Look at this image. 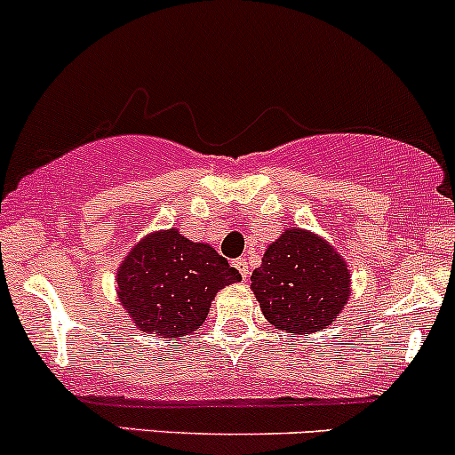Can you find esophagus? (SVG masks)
Here are the masks:
<instances>
[{
    "label": "esophagus",
    "instance_id": "obj_1",
    "mask_svg": "<svg viewBox=\"0 0 455 455\" xmlns=\"http://www.w3.org/2000/svg\"><path fill=\"white\" fill-rule=\"evenodd\" d=\"M235 268L240 270V273H242V277H244V279H249V275H251V268H249V261H246L244 257H240V259H235Z\"/></svg>",
    "mask_w": 455,
    "mask_h": 455
}]
</instances>
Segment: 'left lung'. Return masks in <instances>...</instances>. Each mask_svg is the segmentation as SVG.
<instances>
[{"label": "left lung", "instance_id": "8db88e82", "mask_svg": "<svg viewBox=\"0 0 455 455\" xmlns=\"http://www.w3.org/2000/svg\"><path fill=\"white\" fill-rule=\"evenodd\" d=\"M261 313L295 334L319 332L332 323L350 297V273L341 255L301 228L282 233L251 275Z\"/></svg>", "mask_w": 455, "mask_h": 455}]
</instances>
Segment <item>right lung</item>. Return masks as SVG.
Returning <instances> with one entry per match:
<instances>
[{
	"label": "right lung",
	"instance_id": "right-lung-1",
	"mask_svg": "<svg viewBox=\"0 0 455 455\" xmlns=\"http://www.w3.org/2000/svg\"><path fill=\"white\" fill-rule=\"evenodd\" d=\"M209 244L182 237L176 228L151 233L118 268V297L139 330L178 339L198 330L220 288L240 282Z\"/></svg>",
	"mask_w": 455,
	"mask_h": 455
}]
</instances>
